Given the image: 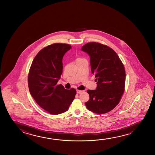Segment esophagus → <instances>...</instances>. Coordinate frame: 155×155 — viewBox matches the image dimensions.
Here are the masks:
<instances>
[{
    "mask_svg": "<svg viewBox=\"0 0 155 155\" xmlns=\"http://www.w3.org/2000/svg\"><path fill=\"white\" fill-rule=\"evenodd\" d=\"M83 92V91H82V90H77V94H81Z\"/></svg>",
    "mask_w": 155,
    "mask_h": 155,
    "instance_id": "esophagus-1",
    "label": "esophagus"
}]
</instances>
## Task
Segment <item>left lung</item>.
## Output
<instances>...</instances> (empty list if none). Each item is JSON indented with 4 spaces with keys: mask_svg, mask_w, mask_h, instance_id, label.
<instances>
[{
    "mask_svg": "<svg viewBox=\"0 0 155 155\" xmlns=\"http://www.w3.org/2000/svg\"><path fill=\"white\" fill-rule=\"evenodd\" d=\"M81 50L90 57L91 71L97 82L96 90H87L90 99L85 106L95 114H105L117 106L124 92V66L116 52L104 44L90 42Z\"/></svg>",
    "mask_w": 155,
    "mask_h": 155,
    "instance_id": "8db88e82",
    "label": "left lung"
}]
</instances>
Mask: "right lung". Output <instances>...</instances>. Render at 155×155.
Wrapping results in <instances>:
<instances>
[{
    "label": "right lung",
    "instance_id": "obj_1",
    "mask_svg": "<svg viewBox=\"0 0 155 155\" xmlns=\"http://www.w3.org/2000/svg\"><path fill=\"white\" fill-rule=\"evenodd\" d=\"M71 48L68 44L47 46L37 53L30 68L28 81L31 95L50 114L67 111L76 94V89L66 90L57 84L63 73V57Z\"/></svg>",
    "mask_w": 155,
    "mask_h": 155
}]
</instances>
